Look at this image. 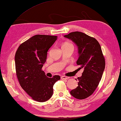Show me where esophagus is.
Wrapping results in <instances>:
<instances>
[{
  "label": "esophagus",
  "mask_w": 121,
  "mask_h": 121,
  "mask_svg": "<svg viewBox=\"0 0 121 121\" xmlns=\"http://www.w3.org/2000/svg\"><path fill=\"white\" fill-rule=\"evenodd\" d=\"M69 78V77H67V76H62L61 77V79L65 80V79H68Z\"/></svg>",
  "instance_id": "34e87169"
}]
</instances>
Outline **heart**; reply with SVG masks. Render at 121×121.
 <instances>
[{
	"instance_id": "obj_1",
	"label": "heart",
	"mask_w": 121,
	"mask_h": 121,
	"mask_svg": "<svg viewBox=\"0 0 121 121\" xmlns=\"http://www.w3.org/2000/svg\"><path fill=\"white\" fill-rule=\"evenodd\" d=\"M63 45H72V44H71L70 43H65L63 44Z\"/></svg>"
}]
</instances>
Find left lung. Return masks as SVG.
<instances>
[{
  "mask_svg": "<svg viewBox=\"0 0 121 121\" xmlns=\"http://www.w3.org/2000/svg\"><path fill=\"white\" fill-rule=\"evenodd\" d=\"M73 42L78 48L77 65L83 69L82 76L78 78V86L70 94L78 99H83L97 88L105 69V61L100 45L96 39L80 32H71L64 36Z\"/></svg>",
  "mask_w": 121,
  "mask_h": 121,
  "instance_id": "left-lung-1",
  "label": "left lung"
}]
</instances>
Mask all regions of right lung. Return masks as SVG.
<instances>
[{
  "mask_svg": "<svg viewBox=\"0 0 121 121\" xmlns=\"http://www.w3.org/2000/svg\"><path fill=\"white\" fill-rule=\"evenodd\" d=\"M56 39V36L36 35L22 43L15 54V68L19 84L37 102L49 99L53 95L54 84L60 79L58 75L47 77L42 70L48 50Z\"/></svg>",
  "mask_w": 121,
  "mask_h": 121,
  "instance_id": "1",
  "label": "right lung"
}]
</instances>
